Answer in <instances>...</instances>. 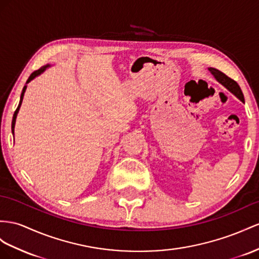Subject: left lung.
<instances>
[{
    "label": "left lung",
    "mask_w": 259,
    "mask_h": 259,
    "mask_svg": "<svg viewBox=\"0 0 259 259\" xmlns=\"http://www.w3.org/2000/svg\"><path fill=\"white\" fill-rule=\"evenodd\" d=\"M209 71L212 73V74L214 75V77L218 79L219 82H220L222 85H224L225 88H227L230 92L233 93V94L238 98L241 99V101L244 103V95L241 91V88L238 86V84L234 81V79H232L231 77H229L228 75H225L223 72L219 71L214 68H210Z\"/></svg>",
    "instance_id": "1"
}]
</instances>
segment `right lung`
<instances>
[{
	"label": "right lung",
	"instance_id": "obj_1",
	"mask_svg": "<svg viewBox=\"0 0 259 259\" xmlns=\"http://www.w3.org/2000/svg\"><path fill=\"white\" fill-rule=\"evenodd\" d=\"M49 65H45V66H42V68H40L39 70H37V71H35V72H32L31 74H30V76L28 77V79H27V82L26 83H29L32 78H35L36 76H38L39 74H41V73L48 68ZM26 88H27V86H24V89H23V92H22V95H21V102H19V105H18V107L16 108V110H15V112H14V116H13V120H12V131H13V134H14V127H15V121H16V116H17V112H18V110H19V107H21V105H22V102H23V97H24V93H25V91H26Z\"/></svg>",
	"mask_w": 259,
	"mask_h": 259
}]
</instances>
